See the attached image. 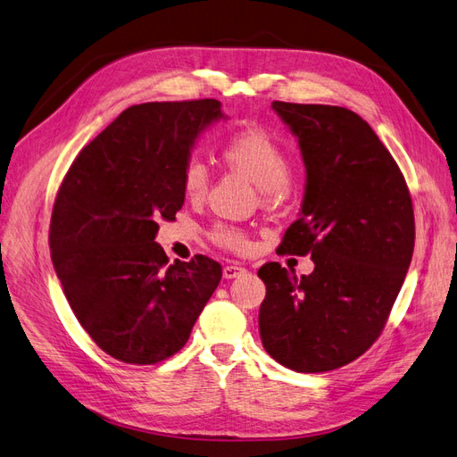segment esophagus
Masks as SVG:
<instances>
[{"label": "esophagus", "instance_id": "1", "mask_svg": "<svg viewBox=\"0 0 457 457\" xmlns=\"http://www.w3.org/2000/svg\"><path fill=\"white\" fill-rule=\"evenodd\" d=\"M244 272H245V269L240 267V265H225L223 267V276H225L227 280L237 278V276H242Z\"/></svg>", "mask_w": 457, "mask_h": 457}]
</instances>
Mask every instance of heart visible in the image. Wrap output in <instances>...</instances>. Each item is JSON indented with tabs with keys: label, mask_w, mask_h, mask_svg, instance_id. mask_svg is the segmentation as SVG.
<instances>
[{
	"label": "heart",
	"mask_w": 457,
	"mask_h": 457,
	"mask_svg": "<svg viewBox=\"0 0 457 457\" xmlns=\"http://www.w3.org/2000/svg\"><path fill=\"white\" fill-rule=\"evenodd\" d=\"M220 158L230 170L253 181L267 202L284 195L292 175V158L286 148L270 133L257 128H245L228 135L220 146ZM181 185L187 198H204L210 187V171L205 163L196 158L188 160L183 168ZM212 240L230 252H245L250 247L245 232L230 225H217L212 230Z\"/></svg>",
	"instance_id": "b5f03b06"
}]
</instances>
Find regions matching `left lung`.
I'll return each mask as SVG.
<instances>
[{"label": "left lung", "instance_id": "obj_1", "mask_svg": "<svg viewBox=\"0 0 457 457\" xmlns=\"http://www.w3.org/2000/svg\"><path fill=\"white\" fill-rule=\"evenodd\" d=\"M299 139L307 170L301 215L278 250L311 255L301 278L265 262L259 309L265 351L282 366L318 373L356 361L386 324L413 253L410 190L391 152L349 108L274 101Z\"/></svg>", "mask_w": 457, "mask_h": 457}]
</instances>
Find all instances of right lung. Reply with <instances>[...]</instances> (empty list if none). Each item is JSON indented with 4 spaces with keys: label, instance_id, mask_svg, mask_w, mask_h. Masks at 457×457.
<instances>
[{
    "label": "right lung",
    "instance_id": "add662e5",
    "mask_svg": "<svg viewBox=\"0 0 457 457\" xmlns=\"http://www.w3.org/2000/svg\"><path fill=\"white\" fill-rule=\"evenodd\" d=\"M219 118L215 99L129 106L81 148L54 198V272L81 328L120 362L181 351L223 276L205 255L170 265L154 242L183 207L192 145Z\"/></svg>",
    "mask_w": 457,
    "mask_h": 457
}]
</instances>
